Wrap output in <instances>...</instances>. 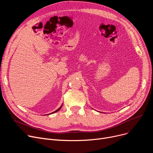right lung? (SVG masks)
I'll list each match as a JSON object with an SVG mask.
<instances>
[{
  "instance_id": "right-lung-1",
  "label": "right lung",
  "mask_w": 153,
  "mask_h": 153,
  "mask_svg": "<svg viewBox=\"0 0 153 153\" xmlns=\"http://www.w3.org/2000/svg\"><path fill=\"white\" fill-rule=\"evenodd\" d=\"M61 107H59V108L58 109H57V110H56V111H54V112H53V113H51V114H54V113H55V112H56V111H59V110L61 109ZM49 115H50V114H49Z\"/></svg>"
}]
</instances>
